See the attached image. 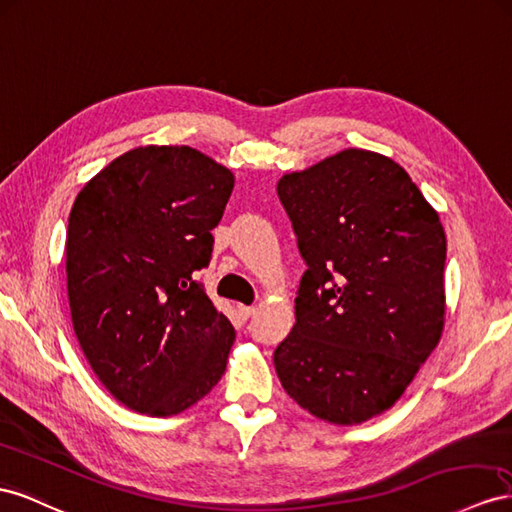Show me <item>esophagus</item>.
Here are the masks:
<instances>
[{
	"label": "esophagus",
	"mask_w": 512,
	"mask_h": 512,
	"mask_svg": "<svg viewBox=\"0 0 512 512\" xmlns=\"http://www.w3.org/2000/svg\"><path fill=\"white\" fill-rule=\"evenodd\" d=\"M238 316H240L242 320H248V318H253V316H255V307H246V305H238Z\"/></svg>",
	"instance_id": "obj_1"
}]
</instances>
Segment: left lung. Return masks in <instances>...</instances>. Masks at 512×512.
<instances>
[{
    "label": "left lung",
    "instance_id": "obj_1",
    "mask_svg": "<svg viewBox=\"0 0 512 512\" xmlns=\"http://www.w3.org/2000/svg\"><path fill=\"white\" fill-rule=\"evenodd\" d=\"M307 270L279 381L324 422L391 409L437 348L445 322V231L406 170L344 149L277 183Z\"/></svg>",
    "mask_w": 512,
    "mask_h": 512
}]
</instances>
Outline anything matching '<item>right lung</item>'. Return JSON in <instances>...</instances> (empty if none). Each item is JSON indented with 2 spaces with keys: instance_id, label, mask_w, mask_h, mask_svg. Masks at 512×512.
I'll return each mask as SVG.
<instances>
[{
  "instance_id": "obj_1",
  "label": "right lung",
  "mask_w": 512,
  "mask_h": 512,
  "mask_svg": "<svg viewBox=\"0 0 512 512\" xmlns=\"http://www.w3.org/2000/svg\"><path fill=\"white\" fill-rule=\"evenodd\" d=\"M235 177L192 147L131 149L77 194L67 231L73 329L101 385L168 417L225 374L235 331L194 272L212 259Z\"/></svg>"
}]
</instances>
